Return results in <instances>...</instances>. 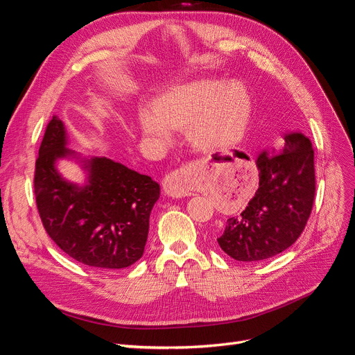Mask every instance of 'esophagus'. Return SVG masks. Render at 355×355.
Masks as SVG:
<instances>
[{
	"label": "esophagus",
	"instance_id": "1",
	"mask_svg": "<svg viewBox=\"0 0 355 355\" xmlns=\"http://www.w3.org/2000/svg\"><path fill=\"white\" fill-rule=\"evenodd\" d=\"M163 189L168 197L173 198H184L191 196V187L188 182V168H179L173 173H170L164 182H163Z\"/></svg>",
	"mask_w": 355,
	"mask_h": 355
}]
</instances>
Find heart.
<instances>
[{
	"label": "heart",
	"mask_w": 355,
	"mask_h": 355,
	"mask_svg": "<svg viewBox=\"0 0 355 355\" xmlns=\"http://www.w3.org/2000/svg\"><path fill=\"white\" fill-rule=\"evenodd\" d=\"M250 98L240 83L201 80L170 89L141 110L137 125L155 142L170 141L171 130H184L189 145L211 154L241 141L250 120Z\"/></svg>",
	"instance_id": "b5f03b06"
}]
</instances>
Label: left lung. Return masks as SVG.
I'll return each instance as SVG.
<instances>
[{
  "instance_id": "1",
  "label": "left lung",
  "mask_w": 355,
  "mask_h": 355,
  "mask_svg": "<svg viewBox=\"0 0 355 355\" xmlns=\"http://www.w3.org/2000/svg\"><path fill=\"white\" fill-rule=\"evenodd\" d=\"M259 188L219 234L220 249L240 262L265 261L302 234L315 197L314 149L302 133L284 135L280 153L257 157Z\"/></svg>"
}]
</instances>
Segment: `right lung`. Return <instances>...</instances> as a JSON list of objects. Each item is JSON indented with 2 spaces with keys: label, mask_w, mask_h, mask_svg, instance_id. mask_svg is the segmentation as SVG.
I'll use <instances>...</instances> for the list:
<instances>
[{
  "label": "right lung",
  "mask_w": 355,
  "mask_h": 355,
  "mask_svg": "<svg viewBox=\"0 0 355 355\" xmlns=\"http://www.w3.org/2000/svg\"><path fill=\"white\" fill-rule=\"evenodd\" d=\"M77 158L67 148L65 125L56 115L47 124L35 161L34 192L42 227L62 252L101 270H121L144 254L149 214L159 185L149 176L106 157L83 161L84 187L63 179L59 158Z\"/></svg>",
  "instance_id": "add662e5"
}]
</instances>
